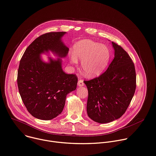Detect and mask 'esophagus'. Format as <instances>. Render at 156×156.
Listing matches in <instances>:
<instances>
[{
  "instance_id": "esophagus-1",
  "label": "esophagus",
  "mask_w": 156,
  "mask_h": 156,
  "mask_svg": "<svg viewBox=\"0 0 156 156\" xmlns=\"http://www.w3.org/2000/svg\"><path fill=\"white\" fill-rule=\"evenodd\" d=\"M77 85H78L79 87H83V86L84 85L83 80H82V79H79V81H78Z\"/></svg>"
}]
</instances>
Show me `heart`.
Masks as SVG:
<instances>
[{
	"label": "heart",
	"mask_w": 156,
	"mask_h": 156,
	"mask_svg": "<svg viewBox=\"0 0 156 156\" xmlns=\"http://www.w3.org/2000/svg\"><path fill=\"white\" fill-rule=\"evenodd\" d=\"M110 59L109 48L90 40L77 42L74 46V56H70V61L74 64H77V60L82 61V71L89 77L100 75L107 67Z\"/></svg>",
	"instance_id": "1"
}]
</instances>
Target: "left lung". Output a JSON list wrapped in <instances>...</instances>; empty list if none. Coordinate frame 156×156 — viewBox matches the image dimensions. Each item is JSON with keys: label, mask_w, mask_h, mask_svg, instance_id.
<instances>
[{"label": "left lung", "mask_w": 156, "mask_h": 156, "mask_svg": "<svg viewBox=\"0 0 156 156\" xmlns=\"http://www.w3.org/2000/svg\"><path fill=\"white\" fill-rule=\"evenodd\" d=\"M115 57L107 71L99 77L85 80L88 89L87 112L99 123L113 122L127 110L136 87L135 67L131 58L114 42Z\"/></svg>", "instance_id": "8db88e82"}]
</instances>
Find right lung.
Returning <instances> with one entry per match:
<instances>
[{
	"label": "right lung",
	"mask_w": 156,
	"mask_h": 156,
	"mask_svg": "<svg viewBox=\"0 0 156 156\" xmlns=\"http://www.w3.org/2000/svg\"><path fill=\"white\" fill-rule=\"evenodd\" d=\"M66 33L50 32L34 40L26 49L20 61L17 84L22 100L34 118L50 120L63 110L67 95L76 89L77 77L67 74L62 59L69 48L61 38ZM49 51L60 58L43 62L40 55Z\"/></svg>",
	"instance_id": "right-lung-1"
}]
</instances>
